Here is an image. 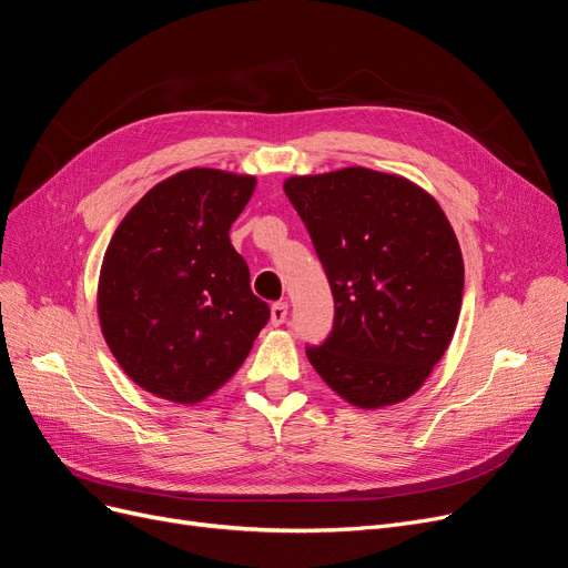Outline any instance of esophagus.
Wrapping results in <instances>:
<instances>
[{
	"label": "esophagus",
	"mask_w": 568,
	"mask_h": 568,
	"mask_svg": "<svg viewBox=\"0 0 568 568\" xmlns=\"http://www.w3.org/2000/svg\"><path fill=\"white\" fill-rule=\"evenodd\" d=\"M285 320H287V302H276L271 306V325L281 327Z\"/></svg>",
	"instance_id": "obj_1"
}]
</instances>
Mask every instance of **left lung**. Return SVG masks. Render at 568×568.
Wrapping results in <instances>:
<instances>
[{"label":"left lung","instance_id":"1","mask_svg":"<svg viewBox=\"0 0 568 568\" xmlns=\"http://www.w3.org/2000/svg\"><path fill=\"white\" fill-rule=\"evenodd\" d=\"M285 194L334 294V325L306 345L345 402L381 408L427 381L455 334L464 262L446 213L415 183L364 166L292 176Z\"/></svg>","mask_w":568,"mask_h":568}]
</instances>
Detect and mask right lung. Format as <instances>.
I'll return each instance as SVG.
<instances>
[{"label": "right lung", "instance_id": "add662e5", "mask_svg": "<svg viewBox=\"0 0 568 568\" xmlns=\"http://www.w3.org/2000/svg\"><path fill=\"white\" fill-rule=\"evenodd\" d=\"M253 176L187 169L158 183L118 225L100 274V323L136 385L196 404L248 357L271 315L230 227Z\"/></svg>", "mask_w": 568, "mask_h": 568}]
</instances>
